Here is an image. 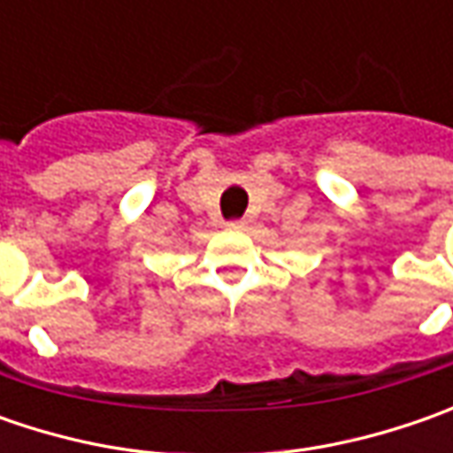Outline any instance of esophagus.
<instances>
[{
  "label": "esophagus",
  "instance_id": "34e87169",
  "mask_svg": "<svg viewBox=\"0 0 453 453\" xmlns=\"http://www.w3.org/2000/svg\"><path fill=\"white\" fill-rule=\"evenodd\" d=\"M226 226H229L232 232H244V229H247V221H244V219H236V221H229Z\"/></svg>",
  "mask_w": 453,
  "mask_h": 453
}]
</instances>
